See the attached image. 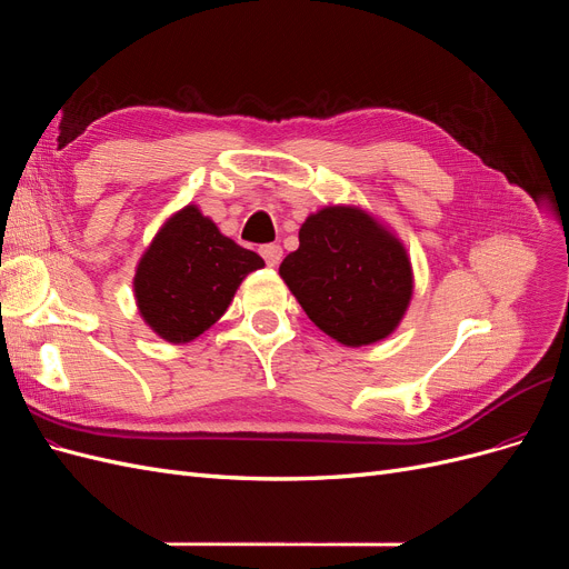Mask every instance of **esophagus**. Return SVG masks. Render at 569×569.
Segmentation results:
<instances>
[{"instance_id":"esophagus-1","label":"esophagus","mask_w":569,"mask_h":569,"mask_svg":"<svg viewBox=\"0 0 569 569\" xmlns=\"http://www.w3.org/2000/svg\"><path fill=\"white\" fill-rule=\"evenodd\" d=\"M261 256L266 258V263L270 268H274L282 261V247L280 244H266V247H261Z\"/></svg>"}]
</instances>
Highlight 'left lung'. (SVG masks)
I'll use <instances>...</instances> for the list:
<instances>
[{
	"label": "left lung",
	"mask_w": 569,
	"mask_h": 569,
	"mask_svg": "<svg viewBox=\"0 0 569 569\" xmlns=\"http://www.w3.org/2000/svg\"><path fill=\"white\" fill-rule=\"evenodd\" d=\"M280 278L306 316L343 347L393 335L412 299V266L399 237L360 206H322L299 230Z\"/></svg>",
	"instance_id": "8db88e82"
}]
</instances>
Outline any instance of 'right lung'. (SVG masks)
<instances>
[{
  "instance_id": "obj_1",
  "label": "right lung",
  "mask_w": 569,
  "mask_h": 569,
  "mask_svg": "<svg viewBox=\"0 0 569 569\" xmlns=\"http://www.w3.org/2000/svg\"><path fill=\"white\" fill-rule=\"evenodd\" d=\"M263 258L234 244L197 203L166 218L134 268L137 311L153 335L187 343L222 318Z\"/></svg>"
}]
</instances>
